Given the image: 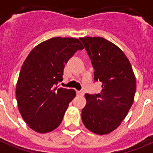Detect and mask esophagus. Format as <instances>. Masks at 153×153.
<instances>
[{
  "mask_svg": "<svg viewBox=\"0 0 153 153\" xmlns=\"http://www.w3.org/2000/svg\"><path fill=\"white\" fill-rule=\"evenodd\" d=\"M76 94H77V95H79V96H83L84 94V91H77Z\"/></svg>",
  "mask_w": 153,
  "mask_h": 153,
  "instance_id": "obj_1",
  "label": "esophagus"
}]
</instances>
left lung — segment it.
I'll use <instances>...</instances> for the list:
<instances>
[{
	"label": "left lung",
	"instance_id": "8db88e82",
	"mask_svg": "<svg viewBox=\"0 0 153 153\" xmlns=\"http://www.w3.org/2000/svg\"><path fill=\"white\" fill-rule=\"evenodd\" d=\"M94 68L99 94H86L82 120L89 131L106 134L119 127L133 104L136 79L131 63L117 46L102 37H81Z\"/></svg>",
	"mask_w": 153,
	"mask_h": 153
}]
</instances>
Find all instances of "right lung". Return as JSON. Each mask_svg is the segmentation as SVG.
I'll list each match as a JSON object with an SVG mask.
<instances>
[{
	"label": "right lung",
	"instance_id": "right-lung-1",
	"mask_svg": "<svg viewBox=\"0 0 153 153\" xmlns=\"http://www.w3.org/2000/svg\"><path fill=\"white\" fill-rule=\"evenodd\" d=\"M83 49L76 38L53 37L35 47L23 62L16 99L22 118L33 131L47 133L60 125L76 91L55 86L62 81L69 59Z\"/></svg>",
	"mask_w": 153,
	"mask_h": 153
}]
</instances>
